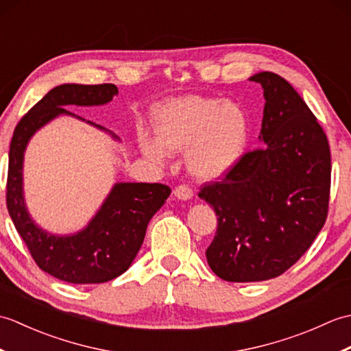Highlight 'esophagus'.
Instances as JSON below:
<instances>
[{"label": "esophagus", "instance_id": "esophagus-1", "mask_svg": "<svg viewBox=\"0 0 351 351\" xmlns=\"http://www.w3.org/2000/svg\"><path fill=\"white\" fill-rule=\"evenodd\" d=\"M173 195L181 200H189L193 197V190L189 187L187 184H181L173 190Z\"/></svg>", "mask_w": 351, "mask_h": 351}]
</instances>
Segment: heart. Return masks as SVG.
I'll return each mask as SVG.
<instances>
[{
    "label": "heart",
    "instance_id": "obj_1",
    "mask_svg": "<svg viewBox=\"0 0 351 351\" xmlns=\"http://www.w3.org/2000/svg\"><path fill=\"white\" fill-rule=\"evenodd\" d=\"M152 126L156 141L140 136L141 151L154 161L170 152L187 151L190 171L200 180L228 173L249 145V119L234 102L206 96H181L155 108Z\"/></svg>",
    "mask_w": 351,
    "mask_h": 351
}]
</instances>
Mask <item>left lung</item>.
<instances>
[{
  "label": "left lung",
  "mask_w": 351,
  "mask_h": 351,
  "mask_svg": "<svg viewBox=\"0 0 351 351\" xmlns=\"http://www.w3.org/2000/svg\"><path fill=\"white\" fill-rule=\"evenodd\" d=\"M250 81L264 88V145L199 191L219 221L208 264L228 282L285 273L314 243L329 211L332 161L322 125L278 73L259 72Z\"/></svg>",
  "instance_id": "obj_1"
}]
</instances>
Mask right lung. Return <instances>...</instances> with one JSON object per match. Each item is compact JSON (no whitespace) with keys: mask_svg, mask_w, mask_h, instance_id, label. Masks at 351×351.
I'll use <instances>...</instances> for the list:
<instances>
[{"mask_svg":"<svg viewBox=\"0 0 351 351\" xmlns=\"http://www.w3.org/2000/svg\"><path fill=\"white\" fill-rule=\"evenodd\" d=\"M114 95V84L57 86L21 119L12 137L7 210L37 267L69 283H102L128 270L143 244L149 220L171 191L167 185L156 182H119L90 223L73 235L45 232L29 217L22 195V162L28 140L54 117L75 116L66 111L64 106H104Z\"/></svg>","mask_w":351,"mask_h":351,"instance_id":"add662e5","label":"right lung"}]
</instances>
